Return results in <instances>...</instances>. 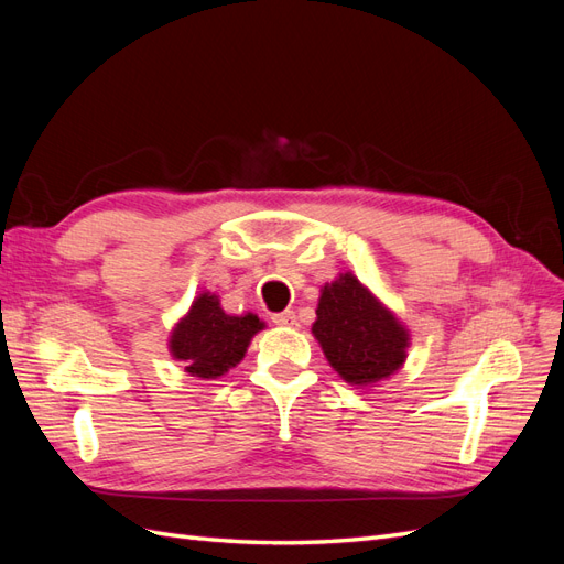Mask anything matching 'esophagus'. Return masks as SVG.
Returning a JSON list of instances; mask_svg holds the SVG:
<instances>
[{"mask_svg": "<svg viewBox=\"0 0 564 564\" xmlns=\"http://www.w3.org/2000/svg\"><path fill=\"white\" fill-rule=\"evenodd\" d=\"M272 322H275L278 327H294L296 315H294V311H284V313L272 315Z\"/></svg>", "mask_w": 564, "mask_h": 564, "instance_id": "34e87169", "label": "esophagus"}]
</instances>
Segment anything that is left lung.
I'll return each instance as SVG.
<instances>
[{"label": "left lung", "mask_w": 564, "mask_h": 564, "mask_svg": "<svg viewBox=\"0 0 564 564\" xmlns=\"http://www.w3.org/2000/svg\"><path fill=\"white\" fill-rule=\"evenodd\" d=\"M315 315L311 332L346 383L371 388L404 367L412 334L350 270L319 289Z\"/></svg>", "instance_id": "1"}]
</instances>
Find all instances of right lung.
Masks as SVG:
<instances>
[{"mask_svg": "<svg viewBox=\"0 0 564 564\" xmlns=\"http://www.w3.org/2000/svg\"><path fill=\"white\" fill-rule=\"evenodd\" d=\"M261 329L265 322L259 315H230L220 308V299L204 289L169 334V352L191 377L214 381L245 360L251 338Z\"/></svg>", "mask_w": 564, "mask_h": 564, "instance_id": "add662e5", "label": "right lung"}]
</instances>
